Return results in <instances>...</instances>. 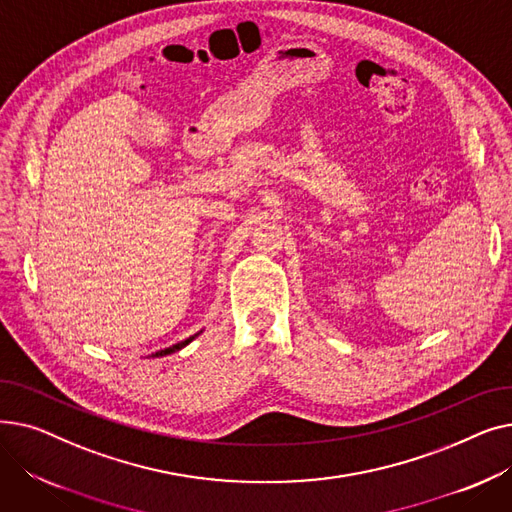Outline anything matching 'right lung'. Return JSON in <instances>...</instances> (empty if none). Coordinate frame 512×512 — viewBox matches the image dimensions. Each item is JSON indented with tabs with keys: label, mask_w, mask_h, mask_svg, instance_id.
Instances as JSON below:
<instances>
[{
	"label": "right lung",
	"mask_w": 512,
	"mask_h": 512,
	"mask_svg": "<svg viewBox=\"0 0 512 512\" xmlns=\"http://www.w3.org/2000/svg\"><path fill=\"white\" fill-rule=\"evenodd\" d=\"M203 332V330H201ZM201 332H197L195 336H191V338H186V340H182V342H178V344H172V346H168V348H164V351H157V353H153L151 357H166V355H172V353H176V351H180V348H184L188 342H193Z\"/></svg>",
	"instance_id": "obj_1"
}]
</instances>
